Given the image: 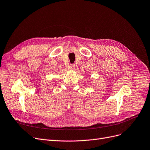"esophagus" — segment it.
I'll return each mask as SVG.
<instances>
[{
	"mask_svg": "<svg viewBox=\"0 0 150 150\" xmlns=\"http://www.w3.org/2000/svg\"><path fill=\"white\" fill-rule=\"evenodd\" d=\"M75 67V64H71L70 66V69L71 70H74Z\"/></svg>",
	"mask_w": 150,
	"mask_h": 150,
	"instance_id": "1",
	"label": "esophagus"
}]
</instances>
